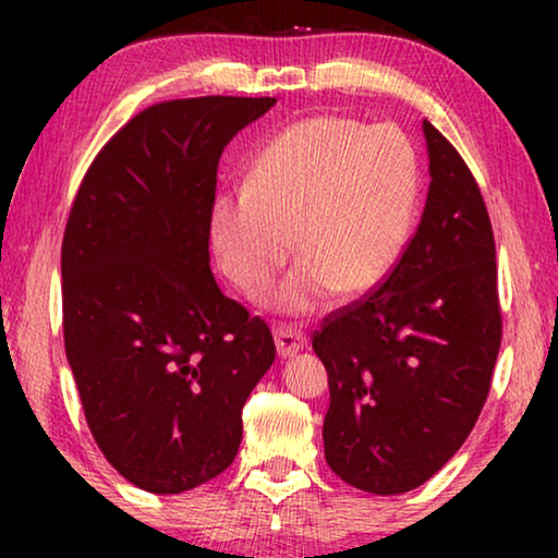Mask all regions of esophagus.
<instances>
[{"mask_svg":"<svg viewBox=\"0 0 558 558\" xmlns=\"http://www.w3.org/2000/svg\"><path fill=\"white\" fill-rule=\"evenodd\" d=\"M274 342H277V353L281 357H289L296 355L304 345H307V338L292 325H277L274 327Z\"/></svg>","mask_w":558,"mask_h":558,"instance_id":"1","label":"esophagus"}]
</instances>
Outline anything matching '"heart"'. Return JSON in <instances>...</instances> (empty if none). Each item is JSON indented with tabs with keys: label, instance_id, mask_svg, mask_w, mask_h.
<instances>
[{
	"label": "heart",
	"instance_id": "obj_1",
	"mask_svg": "<svg viewBox=\"0 0 558 558\" xmlns=\"http://www.w3.org/2000/svg\"><path fill=\"white\" fill-rule=\"evenodd\" d=\"M418 197V162L396 126L350 117H307L271 136L246 185L210 205V243L241 294L262 296L289 251L300 258L274 307L323 310L355 300L388 277L407 246Z\"/></svg>",
	"mask_w": 558,
	"mask_h": 558
}]
</instances>
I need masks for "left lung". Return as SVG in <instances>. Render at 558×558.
Masks as SVG:
<instances>
[{
	"label": "left lung",
	"instance_id": "1",
	"mask_svg": "<svg viewBox=\"0 0 558 558\" xmlns=\"http://www.w3.org/2000/svg\"><path fill=\"white\" fill-rule=\"evenodd\" d=\"M429 195L416 233L373 289L312 338L327 368L325 460L357 490L424 485L470 437L490 393L502 317L483 193L424 121Z\"/></svg>",
	"mask_w": 558,
	"mask_h": 558
}]
</instances>
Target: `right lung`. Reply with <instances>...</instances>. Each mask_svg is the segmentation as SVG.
I'll return each instance as SVG.
<instances>
[{"label":"right lung","mask_w":558,"mask_h":558,"mask_svg":"<svg viewBox=\"0 0 558 558\" xmlns=\"http://www.w3.org/2000/svg\"><path fill=\"white\" fill-rule=\"evenodd\" d=\"M274 104L149 106L104 144L68 216V363L98 449L147 493L193 490L233 462L243 403L277 355L269 325L220 292L208 251L218 159Z\"/></svg>","instance_id":"1"}]
</instances>
